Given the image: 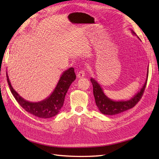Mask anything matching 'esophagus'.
<instances>
[{
	"label": "esophagus",
	"mask_w": 159,
	"mask_h": 159,
	"mask_svg": "<svg viewBox=\"0 0 159 159\" xmlns=\"http://www.w3.org/2000/svg\"><path fill=\"white\" fill-rule=\"evenodd\" d=\"M84 75H85V71L84 70H80L78 73H77V77H79V78L84 77Z\"/></svg>",
	"instance_id": "1"
}]
</instances>
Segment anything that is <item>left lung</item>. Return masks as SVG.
<instances>
[{
	"instance_id": "left-lung-1",
	"label": "left lung",
	"mask_w": 159,
	"mask_h": 159,
	"mask_svg": "<svg viewBox=\"0 0 159 159\" xmlns=\"http://www.w3.org/2000/svg\"><path fill=\"white\" fill-rule=\"evenodd\" d=\"M131 33L136 36V34H135L133 30H131ZM138 38H139L138 36ZM148 76V69H147L146 82L144 86L140 89V90L137 94H135V95H134L131 99L127 100H119V101L113 100L110 99L109 97H107L104 94L102 88L100 86V84L92 77L90 81L93 86V94H94L95 98L96 104L98 108L99 111L104 115H114L121 113L122 112H124L133 108L138 102V101H140V98H142L143 93H144L145 90Z\"/></svg>"
}]
</instances>
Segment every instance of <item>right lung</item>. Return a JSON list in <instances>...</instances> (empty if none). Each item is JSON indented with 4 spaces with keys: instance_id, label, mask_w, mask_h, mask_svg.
I'll list each match as a JSON object with an SVG mask.
<instances>
[{
    "instance_id": "1",
    "label": "right lung",
    "mask_w": 159,
    "mask_h": 159,
    "mask_svg": "<svg viewBox=\"0 0 159 159\" xmlns=\"http://www.w3.org/2000/svg\"><path fill=\"white\" fill-rule=\"evenodd\" d=\"M76 78L74 69L71 67L65 71L60 77L55 90L48 97L40 102H32L23 98L15 91L11 84V82L7 75V80L12 94L20 106L27 112L36 116L38 117L48 119L59 114L63 105L65 95L68 89L73 82Z\"/></svg>"
}]
</instances>
